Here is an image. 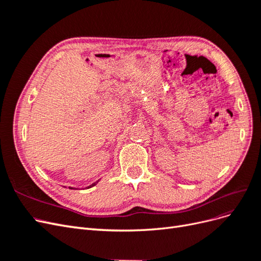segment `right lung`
Masks as SVG:
<instances>
[{"instance_id":"1","label":"right lung","mask_w":261,"mask_h":261,"mask_svg":"<svg viewBox=\"0 0 261 261\" xmlns=\"http://www.w3.org/2000/svg\"><path fill=\"white\" fill-rule=\"evenodd\" d=\"M98 181H99V180H97V181H96V183H92L91 185H89V186H88V187H87V188H91L92 186H94V185H96V184L98 183ZM69 188H70V189H73V187H69Z\"/></svg>"}]
</instances>
